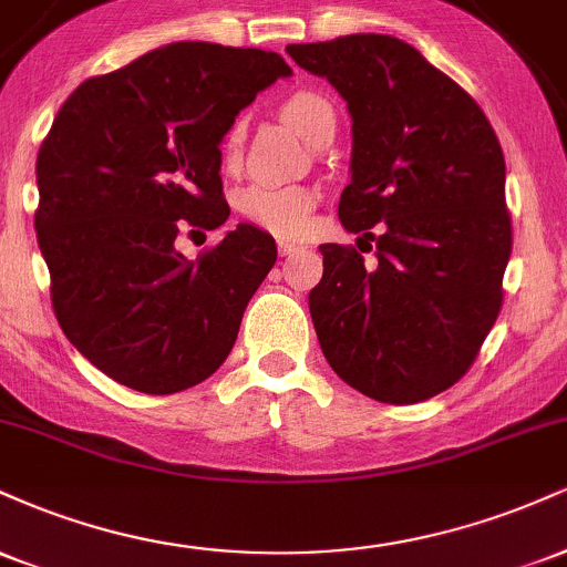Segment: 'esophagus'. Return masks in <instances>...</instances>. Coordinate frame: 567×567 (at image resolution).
<instances>
[{
    "label": "esophagus",
    "mask_w": 567,
    "mask_h": 567,
    "mask_svg": "<svg viewBox=\"0 0 567 567\" xmlns=\"http://www.w3.org/2000/svg\"><path fill=\"white\" fill-rule=\"evenodd\" d=\"M277 247H279V256H290V252H296L301 245H298V243H288V239H279Z\"/></svg>",
    "instance_id": "34e87169"
}]
</instances>
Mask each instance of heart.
<instances>
[{
	"label": "heart",
	"mask_w": 567,
	"mask_h": 567,
	"mask_svg": "<svg viewBox=\"0 0 567 567\" xmlns=\"http://www.w3.org/2000/svg\"><path fill=\"white\" fill-rule=\"evenodd\" d=\"M282 116L306 141H315L320 127L336 114L322 95L296 93L285 101ZM239 141H243V125L237 122L224 138L226 162L237 159ZM317 202H320V192L309 184H266V181H258V184L245 186L239 192L237 207L250 224L261 226L277 237L298 239L309 231Z\"/></svg>",
	"instance_id": "1"
}]
</instances>
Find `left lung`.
<instances>
[{"label":"left lung","instance_id":"obj_1","mask_svg":"<svg viewBox=\"0 0 567 567\" xmlns=\"http://www.w3.org/2000/svg\"><path fill=\"white\" fill-rule=\"evenodd\" d=\"M288 55L347 101L351 184L338 218L375 243V264L320 245L309 311L322 354L357 392L424 402L470 370L504 301L501 143L474 97L402 39L349 34Z\"/></svg>","mask_w":567,"mask_h":567}]
</instances>
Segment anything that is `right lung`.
<instances>
[{"label":"right lung","mask_w":567,"mask_h":567,"mask_svg":"<svg viewBox=\"0 0 567 567\" xmlns=\"http://www.w3.org/2000/svg\"><path fill=\"white\" fill-rule=\"evenodd\" d=\"M290 74L266 50L171 42L82 82L58 112L37 157V239L63 333L109 379L173 394L229 357L275 237L239 224L197 261L175 237L226 224L220 141Z\"/></svg>","instance_id":"1"}]
</instances>
